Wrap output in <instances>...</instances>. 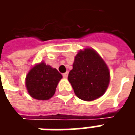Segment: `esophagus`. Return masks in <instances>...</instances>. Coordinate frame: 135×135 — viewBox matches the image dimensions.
<instances>
[{"label":"esophagus","instance_id":"34e87169","mask_svg":"<svg viewBox=\"0 0 135 135\" xmlns=\"http://www.w3.org/2000/svg\"><path fill=\"white\" fill-rule=\"evenodd\" d=\"M62 76H63V77H64V78H67V77H68V72H66V73H65V74H63Z\"/></svg>","mask_w":135,"mask_h":135}]
</instances>
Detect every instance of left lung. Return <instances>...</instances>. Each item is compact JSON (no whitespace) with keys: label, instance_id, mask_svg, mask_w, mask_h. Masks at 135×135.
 <instances>
[{"label":"left lung","instance_id":"8db88e82","mask_svg":"<svg viewBox=\"0 0 135 135\" xmlns=\"http://www.w3.org/2000/svg\"><path fill=\"white\" fill-rule=\"evenodd\" d=\"M68 81L80 99L91 101L100 98L110 83L108 67L94 49L80 50L75 56Z\"/></svg>","mask_w":135,"mask_h":135}]
</instances>
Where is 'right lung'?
I'll return each mask as SVG.
<instances>
[{
  "mask_svg": "<svg viewBox=\"0 0 135 135\" xmlns=\"http://www.w3.org/2000/svg\"><path fill=\"white\" fill-rule=\"evenodd\" d=\"M62 75L55 68L44 61L29 70L25 79L28 92L37 100H49L54 95L56 87Z\"/></svg>",
  "mask_w": 135,
  "mask_h": 135,
  "instance_id": "right-lung-1",
  "label": "right lung"
}]
</instances>
